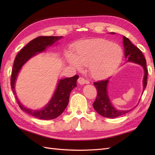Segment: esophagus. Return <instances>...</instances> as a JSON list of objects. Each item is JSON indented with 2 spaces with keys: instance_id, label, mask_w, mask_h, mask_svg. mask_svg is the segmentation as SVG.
<instances>
[{
  "instance_id": "obj_1",
  "label": "esophagus",
  "mask_w": 155,
  "mask_h": 155,
  "mask_svg": "<svg viewBox=\"0 0 155 155\" xmlns=\"http://www.w3.org/2000/svg\"><path fill=\"white\" fill-rule=\"evenodd\" d=\"M78 82L79 84H80V85H84V84L85 83H88V81H87L85 79L83 78H79Z\"/></svg>"
}]
</instances>
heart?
Instances as JSON below:
<instances>
[{
	"label": "heart",
	"instance_id": "heart-1",
	"mask_svg": "<svg viewBox=\"0 0 155 155\" xmlns=\"http://www.w3.org/2000/svg\"><path fill=\"white\" fill-rule=\"evenodd\" d=\"M123 50L118 45L104 39H97L80 42L74 48L73 55L67 54L68 62L80 69L81 64L89 67V72L96 79L108 77L120 64Z\"/></svg>",
	"mask_w": 155,
	"mask_h": 155
}]
</instances>
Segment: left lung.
Returning <instances> with one entry per match:
<instances>
[{"label":"left lung","instance_id":"1","mask_svg":"<svg viewBox=\"0 0 155 155\" xmlns=\"http://www.w3.org/2000/svg\"><path fill=\"white\" fill-rule=\"evenodd\" d=\"M111 34H114L115 33L111 32ZM123 44L124 47V55L127 59L126 62H130L135 64L141 65L143 67L144 71V76L143 79V92L147 86V79L148 71L146 66V60H145L142 52L138 49L137 46L132 44L130 41L123 36ZM109 79H105V80L100 81L94 83L97 89V96L95 101L94 102L93 107L94 109L100 115L105 117V118H113L116 117L124 115L127 112L132 110H118L112 105L110 101V98L108 94V84L109 82ZM140 102V101H139ZM138 102V103H139Z\"/></svg>","mask_w":155,"mask_h":155}]
</instances>
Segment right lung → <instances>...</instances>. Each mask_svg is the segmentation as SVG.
I'll list each match as a JSON object with an SVG mask.
<instances>
[{"instance_id": "add662e5", "label": "right lung", "mask_w": 155, "mask_h": 155, "mask_svg": "<svg viewBox=\"0 0 155 155\" xmlns=\"http://www.w3.org/2000/svg\"><path fill=\"white\" fill-rule=\"evenodd\" d=\"M62 38L63 36H40L37 37L31 40L21 50L14 61L11 76L12 91L15 96L17 104L21 110L37 118L52 120L61 114L68 104L70 92L72 89L77 87V80L79 76L76 75L71 78L59 79L54 94L48 104L43 109L33 110L28 109L23 105L17 96L15 85L18 74L23 65L26 64L28 61L37 54L43 52L46 48L52 46Z\"/></svg>"}]
</instances>
